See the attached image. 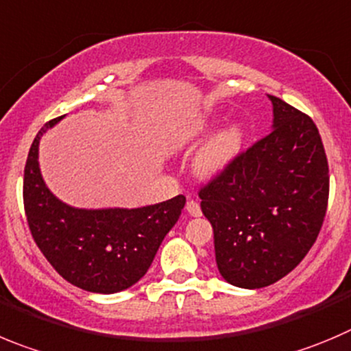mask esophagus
I'll return each mask as SVG.
<instances>
[{
	"mask_svg": "<svg viewBox=\"0 0 351 351\" xmlns=\"http://www.w3.org/2000/svg\"><path fill=\"white\" fill-rule=\"evenodd\" d=\"M186 211H189V215L191 216H201L202 215V211H201V204H199L197 201H195V199H192V197H189L186 199Z\"/></svg>",
	"mask_w": 351,
	"mask_h": 351,
	"instance_id": "obj_1",
	"label": "esophagus"
}]
</instances>
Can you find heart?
I'll return each mask as SVG.
<instances>
[{
	"instance_id": "1",
	"label": "heart",
	"mask_w": 351,
	"mask_h": 351,
	"mask_svg": "<svg viewBox=\"0 0 351 351\" xmlns=\"http://www.w3.org/2000/svg\"><path fill=\"white\" fill-rule=\"evenodd\" d=\"M242 145V133L239 128L232 126L218 133L195 159V168L201 175L211 176L225 168V166L239 154Z\"/></svg>"
}]
</instances>
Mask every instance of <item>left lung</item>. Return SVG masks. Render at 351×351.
<instances>
[{
	"label": "left lung",
	"mask_w": 351,
	"mask_h": 351,
	"mask_svg": "<svg viewBox=\"0 0 351 351\" xmlns=\"http://www.w3.org/2000/svg\"><path fill=\"white\" fill-rule=\"evenodd\" d=\"M274 130L201 185L216 265L232 286L260 289L300 265L329 201V165L312 117L268 95Z\"/></svg>",
	"instance_id": "1"
}]
</instances>
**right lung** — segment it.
<instances>
[{"label": "right lung", "mask_w": 351, "mask_h": 351, "mask_svg": "<svg viewBox=\"0 0 351 351\" xmlns=\"http://www.w3.org/2000/svg\"><path fill=\"white\" fill-rule=\"evenodd\" d=\"M38 131L24 169V209L43 256L72 286L90 293H119L149 270L160 242L178 221L185 195L136 209H76L47 189L38 165Z\"/></svg>", "instance_id": "right-lung-1"}]
</instances>
